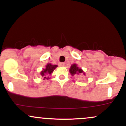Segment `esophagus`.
<instances>
[{
  "mask_svg": "<svg viewBox=\"0 0 126 126\" xmlns=\"http://www.w3.org/2000/svg\"><path fill=\"white\" fill-rule=\"evenodd\" d=\"M59 64V66H64V63H60Z\"/></svg>",
  "mask_w": 126,
  "mask_h": 126,
  "instance_id": "esophagus-1",
  "label": "esophagus"
}]
</instances>
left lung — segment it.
Segmentation results:
<instances>
[{
	"mask_svg": "<svg viewBox=\"0 0 126 126\" xmlns=\"http://www.w3.org/2000/svg\"><path fill=\"white\" fill-rule=\"evenodd\" d=\"M69 71H70V73H71L72 75H74L76 74H79V73H83V70H82L81 69H79V68L78 67L77 65H76V64H73L72 65ZM83 74L85 75V73H83Z\"/></svg>",
	"mask_w": 126,
	"mask_h": 126,
	"instance_id": "left-lung-1",
	"label": "left lung"
}]
</instances>
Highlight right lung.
Returning a JSON list of instances; mask_svg holds the SVG:
<instances>
[{"instance_id":"obj_1","label":"right lung","mask_w":126,"mask_h":126,"mask_svg":"<svg viewBox=\"0 0 126 126\" xmlns=\"http://www.w3.org/2000/svg\"><path fill=\"white\" fill-rule=\"evenodd\" d=\"M57 67V65H52L50 63L47 64L46 66V69H43V71L41 72V75L42 76L44 77V79H48L49 78L48 77V76H50L52 72H53V70Z\"/></svg>"}]
</instances>
